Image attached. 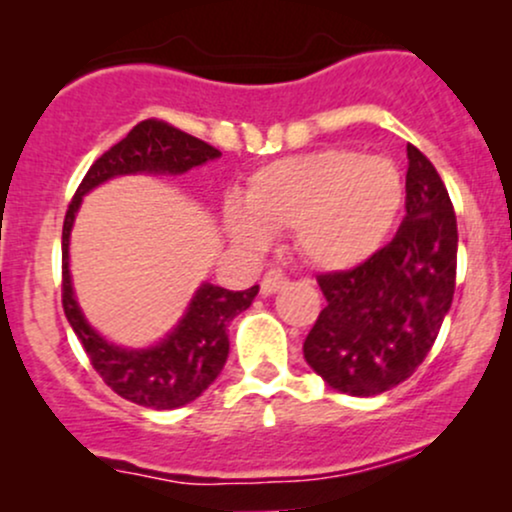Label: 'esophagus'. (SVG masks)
Instances as JSON below:
<instances>
[{
  "mask_svg": "<svg viewBox=\"0 0 512 512\" xmlns=\"http://www.w3.org/2000/svg\"><path fill=\"white\" fill-rule=\"evenodd\" d=\"M286 284H289V279L281 272H267L260 281V293L262 296H272V293L284 289Z\"/></svg>",
  "mask_w": 512,
  "mask_h": 512,
  "instance_id": "34e87169",
  "label": "esophagus"
}]
</instances>
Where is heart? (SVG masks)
<instances>
[{
    "instance_id": "heart-1",
    "label": "heart",
    "mask_w": 512,
    "mask_h": 512,
    "mask_svg": "<svg viewBox=\"0 0 512 512\" xmlns=\"http://www.w3.org/2000/svg\"><path fill=\"white\" fill-rule=\"evenodd\" d=\"M404 207V180L387 156L317 149L264 163L243 197H226L221 223L238 248L257 252L276 228L315 267L354 269L385 245Z\"/></svg>"
}]
</instances>
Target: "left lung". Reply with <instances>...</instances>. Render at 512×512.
<instances>
[{
  "mask_svg": "<svg viewBox=\"0 0 512 512\" xmlns=\"http://www.w3.org/2000/svg\"><path fill=\"white\" fill-rule=\"evenodd\" d=\"M407 216L349 272L317 279L327 305L305 337L308 366L332 390L375 397L409 378L436 342L455 293L457 219L433 163L407 144Z\"/></svg>",
  "mask_w": 512,
  "mask_h": 512,
  "instance_id": "8db88e82",
  "label": "left lung"
}]
</instances>
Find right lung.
<instances>
[{
	"label": "right lung",
	"mask_w": 512,
	"mask_h": 512,
	"mask_svg": "<svg viewBox=\"0 0 512 512\" xmlns=\"http://www.w3.org/2000/svg\"><path fill=\"white\" fill-rule=\"evenodd\" d=\"M221 151L161 120H144L88 168L62 228V305L69 325L110 390L146 409H178L195 402L219 378L228 358L226 327L255 301L260 286L228 291L202 281L166 337L149 346L110 342L86 320L76 298L69 245L81 202L103 182L125 175H182L219 158Z\"/></svg>",
	"instance_id": "obj_1"
}]
</instances>
